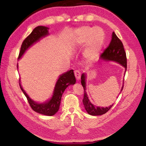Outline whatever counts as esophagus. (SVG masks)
Masks as SVG:
<instances>
[{
    "instance_id": "34e87169",
    "label": "esophagus",
    "mask_w": 146,
    "mask_h": 146,
    "mask_svg": "<svg viewBox=\"0 0 146 146\" xmlns=\"http://www.w3.org/2000/svg\"><path fill=\"white\" fill-rule=\"evenodd\" d=\"M74 73H75V76L76 78L77 79V80H80V76H81L80 71L78 70H75V71H74Z\"/></svg>"
}]
</instances>
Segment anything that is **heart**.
Wrapping results in <instances>:
<instances>
[{
	"label": "heart",
	"instance_id": "b5f03b06",
	"mask_svg": "<svg viewBox=\"0 0 146 146\" xmlns=\"http://www.w3.org/2000/svg\"><path fill=\"white\" fill-rule=\"evenodd\" d=\"M104 41L103 31L99 28L84 27L79 29L76 38V44L82 46L89 42L84 51L83 55L88 60L97 57Z\"/></svg>",
	"mask_w": 146,
	"mask_h": 146
}]
</instances>
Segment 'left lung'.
I'll list each match as a JSON object with an SVG mask.
<instances>
[{"instance_id": "left-lung-1", "label": "left lung", "mask_w": 146, "mask_h": 146, "mask_svg": "<svg viewBox=\"0 0 146 146\" xmlns=\"http://www.w3.org/2000/svg\"><path fill=\"white\" fill-rule=\"evenodd\" d=\"M101 58L105 60H111L115 61L120 64L125 68V71L127 70V57L126 53H125L124 48H123V44L119 38H118L117 35L115 32H113L112 39L110 44L105 49L104 52L101 55ZM81 84L84 88V98L82 102L84 106L85 109L89 114L93 116L101 115L105 114L107 113L113 106H110L108 108H100L96 107L90 102V100L88 99L87 93L86 91V75L83 73L81 76ZM123 85L121 89V91H122ZM120 91V92H121Z\"/></svg>"}]
</instances>
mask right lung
I'll return each instance as SVG.
<instances>
[{
	"instance_id": "1",
	"label": "right lung",
	"mask_w": 146,
	"mask_h": 146,
	"mask_svg": "<svg viewBox=\"0 0 146 146\" xmlns=\"http://www.w3.org/2000/svg\"><path fill=\"white\" fill-rule=\"evenodd\" d=\"M48 28L46 26H37L35 28L33 31L24 39L21 45V50H20L18 58H20L27 50L29 47H30L32 44L38 41L40 38L45 36L48 35ZM76 82V78L75 75H74L73 70H70L66 72V73L62 74L60 76L56 84L55 90L53 97L51 99L46 103L38 104L32 100L29 96L27 95L20 83L19 80V86L21 90L23 91L24 95L27 98L28 103L32 110L36 113H40L47 116H52L55 115L58 111L60 107V101L62 95L65 91L66 88L71 84H74Z\"/></svg>"
}]
</instances>
